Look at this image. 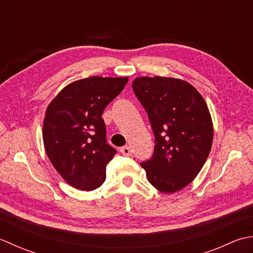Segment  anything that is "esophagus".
I'll return each mask as SVG.
<instances>
[{"mask_svg": "<svg viewBox=\"0 0 253 253\" xmlns=\"http://www.w3.org/2000/svg\"><path fill=\"white\" fill-rule=\"evenodd\" d=\"M120 152L122 153V155L125 156H130L132 154V149L130 146H123L120 148Z\"/></svg>", "mask_w": 253, "mask_h": 253, "instance_id": "obj_1", "label": "esophagus"}]
</instances>
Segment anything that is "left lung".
<instances>
[{
  "label": "left lung",
  "instance_id": "8db88e82",
  "mask_svg": "<svg viewBox=\"0 0 253 253\" xmlns=\"http://www.w3.org/2000/svg\"><path fill=\"white\" fill-rule=\"evenodd\" d=\"M132 88L155 135L153 156L141 166L158 191L177 192L198 176L211 152L208 105L191 84L172 77H137Z\"/></svg>",
  "mask_w": 253,
  "mask_h": 253
}]
</instances>
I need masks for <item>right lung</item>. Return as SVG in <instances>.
Segmentation results:
<instances>
[{
  "mask_svg": "<svg viewBox=\"0 0 253 253\" xmlns=\"http://www.w3.org/2000/svg\"><path fill=\"white\" fill-rule=\"evenodd\" d=\"M127 77L91 76L69 84L45 111V152L72 187L90 191L106 180V167L117 151L107 143L101 116L125 88Z\"/></svg>",
  "mask_w": 253,
  "mask_h": 253,
  "instance_id": "add662e5",
  "label": "right lung"
}]
</instances>
